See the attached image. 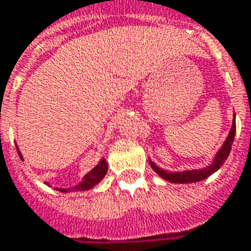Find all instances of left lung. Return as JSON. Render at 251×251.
I'll use <instances>...</instances> for the list:
<instances>
[{"label": "left lung", "instance_id": "left-lung-1", "mask_svg": "<svg viewBox=\"0 0 251 251\" xmlns=\"http://www.w3.org/2000/svg\"><path fill=\"white\" fill-rule=\"evenodd\" d=\"M234 137H235V115L232 118L231 129L228 131L226 141L223 142V145L221 149L216 152L215 157L212 160V163L201 169H192V171H183V172H168L163 168H158L156 164L153 163L152 160H149V164L152 169L156 174L161 177V179L167 180L169 183H177V184H189V183H196V181H201V180L210 177L211 175L215 174L218 169L221 168L222 165L225 164V161L230 154L231 151V145L234 142Z\"/></svg>", "mask_w": 251, "mask_h": 251}]
</instances>
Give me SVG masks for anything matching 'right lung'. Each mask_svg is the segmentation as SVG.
<instances>
[{"instance_id": "1", "label": "right lung", "mask_w": 251, "mask_h": 251, "mask_svg": "<svg viewBox=\"0 0 251 251\" xmlns=\"http://www.w3.org/2000/svg\"><path fill=\"white\" fill-rule=\"evenodd\" d=\"M17 152H19V156L21 160H24L23 158V154L20 152V149L17 148ZM107 174V163H106V160L104 158H100V161L98 163L97 167H94L87 175H84V177L83 180L79 183L77 185H75L74 188H55L57 191H60V192H70V191H88V189L94 188L95 185L98 184L100 180L103 179L104 176Z\"/></svg>"}]
</instances>
